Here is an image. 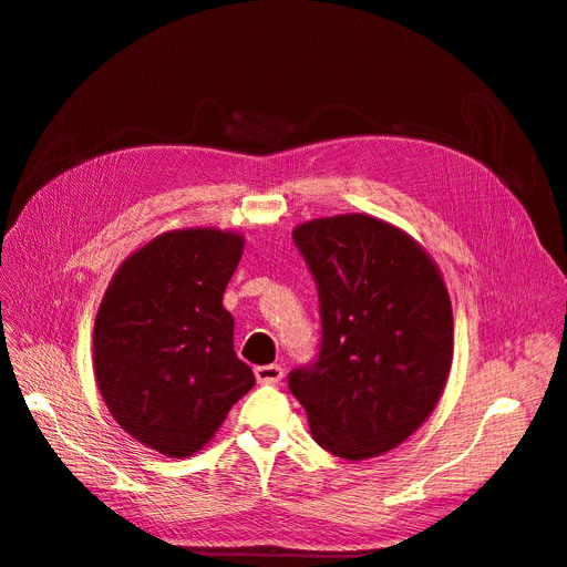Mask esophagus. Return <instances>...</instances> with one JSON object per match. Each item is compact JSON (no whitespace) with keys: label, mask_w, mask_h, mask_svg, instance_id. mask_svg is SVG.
Instances as JSON below:
<instances>
[{"label":"esophagus","mask_w":567,"mask_h":567,"mask_svg":"<svg viewBox=\"0 0 567 567\" xmlns=\"http://www.w3.org/2000/svg\"><path fill=\"white\" fill-rule=\"evenodd\" d=\"M254 375H256L258 382H264V384H278L285 373H282V365L268 363V365H258V368L254 370Z\"/></svg>","instance_id":"esophagus-1"}]
</instances>
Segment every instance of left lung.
<instances>
[{"instance_id":"left-lung-1","label":"left lung","mask_w":567,"mask_h":567,"mask_svg":"<svg viewBox=\"0 0 567 567\" xmlns=\"http://www.w3.org/2000/svg\"><path fill=\"white\" fill-rule=\"evenodd\" d=\"M320 306L316 361L287 378L330 454H384L425 423L454 355V313L432 258L363 214L303 223L292 233Z\"/></svg>"}]
</instances>
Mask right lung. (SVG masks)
Segmentation results:
<instances>
[{
	"label": "right lung",
	"mask_w": 567,
	"mask_h": 567,
	"mask_svg": "<svg viewBox=\"0 0 567 567\" xmlns=\"http://www.w3.org/2000/svg\"><path fill=\"white\" fill-rule=\"evenodd\" d=\"M245 241L212 228L158 235L113 275L94 320V375L116 423L158 454L199 451L254 386L223 292Z\"/></svg>",
	"instance_id": "add662e5"
}]
</instances>
